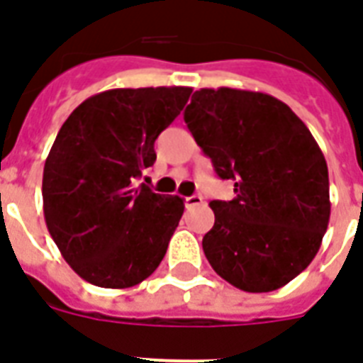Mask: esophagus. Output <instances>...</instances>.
Here are the masks:
<instances>
[{"label":"esophagus","instance_id":"esophagus-1","mask_svg":"<svg viewBox=\"0 0 363 363\" xmlns=\"http://www.w3.org/2000/svg\"><path fill=\"white\" fill-rule=\"evenodd\" d=\"M184 206H186V207L203 206V198H201L200 194H194V196H188L186 200H184Z\"/></svg>","mask_w":363,"mask_h":363}]
</instances>
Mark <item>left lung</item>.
Returning a JSON list of instances; mask_svg holds the SVG:
<instances>
[{
	"label": "left lung",
	"mask_w": 363,
	"mask_h": 363,
	"mask_svg": "<svg viewBox=\"0 0 363 363\" xmlns=\"http://www.w3.org/2000/svg\"><path fill=\"white\" fill-rule=\"evenodd\" d=\"M184 121L236 192L209 203L207 261L242 291L280 289L311 264L328 230L329 175L320 146L286 102L255 91H196Z\"/></svg>",
	"instance_id": "obj_1"
}]
</instances>
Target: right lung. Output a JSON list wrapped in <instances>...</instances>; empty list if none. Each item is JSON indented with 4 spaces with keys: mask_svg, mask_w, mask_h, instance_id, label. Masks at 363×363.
Segmentation results:
<instances>
[{
    "mask_svg": "<svg viewBox=\"0 0 363 363\" xmlns=\"http://www.w3.org/2000/svg\"><path fill=\"white\" fill-rule=\"evenodd\" d=\"M192 87L110 89L68 116L43 167L47 230L72 270L93 286L125 289L165 257L184 201L135 179L156 162L154 143Z\"/></svg>",
    "mask_w": 363,
    "mask_h": 363,
    "instance_id": "1",
    "label": "right lung"
}]
</instances>
